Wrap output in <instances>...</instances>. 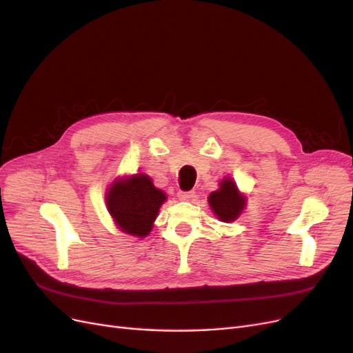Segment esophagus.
<instances>
[{"label":"esophagus","mask_w":353,"mask_h":353,"mask_svg":"<svg viewBox=\"0 0 353 353\" xmlns=\"http://www.w3.org/2000/svg\"><path fill=\"white\" fill-rule=\"evenodd\" d=\"M194 197V191H178V199L188 201Z\"/></svg>","instance_id":"obj_1"}]
</instances>
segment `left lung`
I'll return each instance as SVG.
<instances>
[{"instance_id": "left-lung-1", "label": "left lung", "mask_w": 353, "mask_h": 353, "mask_svg": "<svg viewBox=\"0 0 353 353\" xmlns=\"http://www.w3.org/2000/svg\"><path fill=\"white\" fill-rule=\"evenodd\" d=\"M213 213L222 222L236 221L245 206V199L231 178H223L216 191L208 197Z\"/></svg>"}]
</instances>
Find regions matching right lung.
<instances>
[{"label": "right lung", "instance_id": "obj_1", "mask_svg": "<svg viewBox=\"0 0 353 353\" xmlns=\"http://www.w3.org/2000/svg\"><path fill=\"white\" fill-rule=\"evenodd\" d=\"M165 200L166 194L156 188L152 178L144 174L116 179L105 196L108 209L116 225L135 237H145L152 231Z\"/></svg>", "mask_w": 353, "mask_h": 353}]
</instances>
